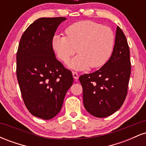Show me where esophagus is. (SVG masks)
Returning a JSON list of instances; mask_svg holds the SVG:
<instances>
[{
  "label": "esophagus",
  "instance_id": "esophagus-1",
  "mask_svg": "<svg viewBox=\"0 0 146 146\" xmlns=\"http://www.w3.org/2000/svg\"><path fill=\"white\" fill-rule=\"evenodd\" d=\"M72 74H73V78L75 79V80H78L79 78V75L78 74V73L75 71H73L72 72Z\"/></svg>",
  "mask_w": 146,
  "mask_h": 146
}]
</instances>
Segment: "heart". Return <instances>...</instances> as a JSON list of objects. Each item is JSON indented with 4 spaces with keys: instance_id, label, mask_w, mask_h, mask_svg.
<instances>
[{
    "instance_id": "obj_1",
    "label": "heart",
    "mask_w": 146,
    "mask_h": 146,
    "mask_svg": "<svg viewBox=\"0 0 146 146\" xmlns=\"http://www.w3.org/2000/svg\"><path fill=\"white\" fill-rule=\"evenodd\" d=\"M66 36L55 35L52 47L66 63L78 55L69 66L77 70L102 67L110 59L115 46V34L110 27L91 21L77 22L65 30Z\"/></svg>"
}]
</instances>
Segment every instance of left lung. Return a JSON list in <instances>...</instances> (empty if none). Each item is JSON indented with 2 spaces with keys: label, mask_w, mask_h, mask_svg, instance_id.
Segmentation results:
<instances>
[{
  "label": "left lung",
  "mask_w": 146,
  "mask_h": 146,
  "mask_svg": "<svg viewBox=\"0 0 146 146\" xmlns=\"http://www.w3.org/2000/svg\"><path fill=\"white\" fill-rule=\"evenodd\" d=\"M130 72L128 42L123 31L117 27L115 44L108 61L98 71L82 75L79 78L87 112L102 118L119 109L128 93Z\"/></svg>",
  "instance_id": "obj_1"
}]
</instances>
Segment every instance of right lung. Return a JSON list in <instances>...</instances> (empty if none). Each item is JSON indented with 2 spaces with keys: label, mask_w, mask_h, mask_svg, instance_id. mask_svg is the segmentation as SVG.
<instances>
[{
  "label": "right lung",
  "mask_w": 146,
  "mask_h": 146,
  "mask_svg": "<svg viewBox=\"0 0 146 146\" xmlns=\"http://www.w3.org/2000/svg\"><path fill=\"white\" fill-rule=\"evenodd\" d=\"M64 17L40 18L22 36L16 54V75L23 100L33 116L51 119L62 106L73 82L71 71L56 59L52 39Z\"/></svg>",
  "instance_id": "right-lung-1"
}]
</instances>
